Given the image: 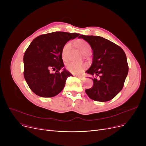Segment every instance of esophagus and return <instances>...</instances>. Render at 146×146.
Returning <instances> with one entry per match:
<instances>
[{"label": "esophagus", "instance_id": "34e87169", "mask_svg": "<svg viewBox=\"0 0 146 146\" xmlns=\"http://www.w3.org/2000/svg\"><path fill=\"white\" fill-rule=\"evenodd\" d=\"M78 78H79V79H80V80H83L85 79V78H84L83 76H78Z\"/></svg>", "mask_w": 146, "mask_h": 146}]
</instances>
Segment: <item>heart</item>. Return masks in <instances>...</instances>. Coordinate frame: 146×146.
Segmentation results:
<instances>
[{"label": "heart", "mask_w": 146, "mask_h": 146, "mask_svg": "<svg viewBox=\"0 0 146 146\" xmlns=\"http://www.w3.org/2000/svg\"><path fill=\"white\" fill-rule=\"evenodd\" d=\"M74 45L79 51L83 54L86 55L89 54L92 51V47L85 40L83 39H79L74 41ZM71 44L70 42H67L63 47L62 52H61V55L63 60L66 61L68 58L69 52L71 49ZM86 67L85 64H78L74 62H70L67 64L66 68L67 70L73 74H80L83 70Z\"/></svg>", "instance_id": "obj_1"}]
</instances>
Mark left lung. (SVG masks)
I'll use <instances>...</instances> for the list:
<instances>
[{"mask_svg": "<svg viewBox=\"0 0 146 146\" xmlns=\"http://www.w3.org/2000/svg\"><path fill=\"white\" fill-rule=\"evenodd\" d=\"M91 46L93 61L86 72L98 79H92L93 86L86 89L92 100L106 102L111 100L122 90L128 72L125 54L119 46L105 38L94 35H81Z\"/></svg>", "mask_w": 146, "mask_h": 146, "instance_id": "obj_1", "label": "left lung"}]
</instances>
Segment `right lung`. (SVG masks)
<instances>
[{
  "instance_id": "obj_1",
  "label": "right lung",
  "mask_w": 146,
  "mask_h": 146,
  "mask_svg": "<svg viewBox=\"0 0 146 146\" xmlns=\"http://www.w3.org/2000/svg\"><path fill=\"white\" fill-rule=\"evenodd\" d=\"M80 34L54 32L36 37L24 56V75L28 86L36 95L51 98L63 89L68 77L73 75L63 68V46ZM51 71H55L52 74Z\"/></svg>"
}]
</instances>
